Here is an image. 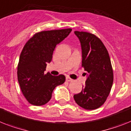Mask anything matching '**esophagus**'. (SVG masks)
<instances>
[{"label": "esophagus", "mask_w": 131, "mask_h": 131, "mask_svg": "<svg viewBox=\"0 0 131 131\" xmlns=\"http://www.w3.org/2000/svg\"><path fill=\"white\" fill-rule=\"evenodd\" d=\"M66 81L67 82H72V81H73V80L70 78V77H66Z\"/></svg>", "instance_id": "obj_1"}]
</instances>
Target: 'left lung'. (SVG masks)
I'll return each mask as SVG.
<instances>
[{"instance_id": "obj_1", "label": "left lung", "mask_w": 131, "mask_h": 131, "mask_svg": "<svg viewBox=\"0 0 131 131\" xmlns=\"http://www.w3.org/2000/svg\"><path fill=\"white\" fill-rule=\"evenodd\" d=\"M81 43L82 66L87 75L85 86L75 94V102L86 110H94L103 104L113 83V70L106 48L100 39L92 33L74 31Z\"/></svg>"}]
</instances>
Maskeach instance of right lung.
I'll return each instance as SVG.
<instances>
[{
	"instance_id": "1",
	"label": "right lung",
	"mask_w": 131,
	"mask_h": 131,
	"mask_svg": "<svg viewBox=\"0 0 131 131\" xmlns=\"http://www.w3.org/2000/svg\"><path fill=\"white\" fill-rule=\"evenodd\" d=\"M72 29L44 31L37 33L28 41L20 55L17 67L18 82L28 102L42 106L50 100L56 86L63 84L65 75L45 73L56 45L69 35Z\"/></svg>"
}]
</instances>
